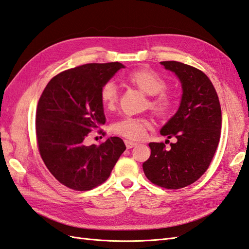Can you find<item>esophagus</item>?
I'll use <instances>...</instances> for the list:
<instances>
[{"instance_id": "obj_1", "label": "esophagus", "mask_w": 249, "mask_h": 249, "mask_svg": "<svg viewBox=\"0 0 249 249\" xmlns=\"http://www.w3.org/2000/svg\"><path fill=\"white\" fill-rule=\"evenodd\" d=\"M137 142H134V141H128V140H126L125 141V145H126V147L127 148H132V147H135L136 145H137Z\"/></svg>"}]
</instances>
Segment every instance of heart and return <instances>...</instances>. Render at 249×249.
Returning <instances> with one entry per match:
<instances>
[{
	"instance_id": "1",
	"label": "heart",
	"mask_w": 249,
	"mask_h": 249,
	"mask_svg": "<svg viewBox=\"0 0 249 249\" xmlns=\"http://www.w3.org/2000/svg\"><path fill=\"white\" fill-rule=\"evenodd\" d=\"M127 80L136 86L144 93L151 96L149 107L161 118L170 115L175 107V100L171 94L166 93V80L159 73L152 69H141L127 75ZM119 92L118 87L113 82H108L103 85L100 91V100L102 105L108 110H112L118 104ZM149 127V121L145 118L125 117L119 120L112 126L117 135L131 140H139L145 136L146 129Z\"/></svg>"
}]
</instances>
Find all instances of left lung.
Here are the masks:
<instances>
[{
    "label": "left lung",
    "instance_id": "8db88e82",
    "mask_svg": "<svg viewBox=\"0 0 249 249\" xmlns=\"http://www.w3.org/2000/svg\"><path fill=\"white\" fill-rule=\"evenodd\" d=\"M160 63L177 75L182 87L180 106L160 130L177 141L170 148L163 142L149 143L152 153L142 166L151 182L177 190L195 182L209 167L221 137L222 111L214 87L203 71L178 61Z\"/></svg>",
    "mask_w": 249,
    "mask_h": 249
}]
</instances>
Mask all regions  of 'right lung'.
<instances>
[{
  "mask_svg": "<svg viewBox=\"0 0 249 249\" xmlns=\"http://www.w3.org/2000/svg\"><path fill=\"white\" fill-rule=\"evenodd\" d=\"M122 68L120 62H108L69 69L52 78L39 98V153L51 174L63 186L75 191L100 186L126 149L119 137L108 138L100 145L85 144L89 132L106 122L101 88Z\"/></svg>",
  "mask_w": 249,
  "mask_h": 249,
  "instance_id": "1",
  "label": "right lung"
}]
</instances>
